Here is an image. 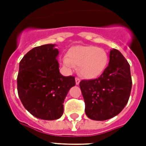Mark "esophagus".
Instances as JSON below:
<instances>
[{
	"instance_id": "34e87169",
	"label": "esophagus",
	"mask_w": 146,
	"mask_h": 146,
	"mask_svg": "<svg viewBox=\"0 0 146 146\" xmlns=\"http://www.w3.org/2000/svg\"><path fill=\"white\" fill-rule=\"evenodd\" d=\"M75 80H76V85L80 84V78L76 77Z\"/></svg>"
}]
</instances>
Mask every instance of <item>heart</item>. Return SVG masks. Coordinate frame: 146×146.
Segmentation results:
<instances>
[{
	"instance_id": "1",
	"label": "heart",
	"mask_w": 146,
	"mask_h": 146,
	"mask_svg": "<svg viewBox=\"0 0 146 146\" xmlns=\"http://www.w3.org/2000/svg\"><path fill=\"white\" fill-rule=\"evenodd\" d=\"M108 57L104 49L96 46H74L68 50L63 64L68 70L79 66L82 77L95 79L103 73L108 64Z\"/></svg>"
}]
</instances>
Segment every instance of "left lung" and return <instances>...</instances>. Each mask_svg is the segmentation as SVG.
<instances>
[{
  "label": "left lung",
  "mask_w": 146,
  "mask_h": 146,
  "mask_svg": "<svg viewBox=\"0 0 146 146\" xmlns=\"http://www.w3.org/2000/svg\"><path fill=\"white\" fill-rule=\"evenodd\" d=\"M80 86L85 112L94 120H106L124 108L132 89L130 66L117 49L110 51V61L103 73L95 80H82Z\"/></svg>",
  "instance_id": "obj_1"
}]
</instances>
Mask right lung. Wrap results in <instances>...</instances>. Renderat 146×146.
<instances>
[{
    "label": "right lung",
    "instance_id": "add662e5",
    "mask_svg": "<svg viewBox=\"0 0 146 146\" xmlns=\"http://www.w3.org/2000/svg\"><path fill=\"white\" fill-rule=\"evenodd\" d=\"M55 44L35 47L19 62L17 91L22 104L34 117L57 120L64 113V102L76 85L73 76H64L59 71Z\"/></svg>",
    "mask_w": 146,
    "mask_h": 146
}]
</instances>
